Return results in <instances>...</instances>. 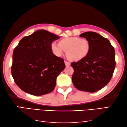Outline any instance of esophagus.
<instances>
[{"label": "esophagus", "instance_id": "obj_1", "mask_svg": "<svg viewBox=\"0 0 127 127\" xmlns=\"http://www.w3.org/2000/svg\"><path fill=\"white\" fill-rule=\"evenodd\" d=\"M64 63H65V66H69V65H70V63H69L68 62L64 61Z\"/></svg>", "mask_w": 127, "mask_h": 127}]
</instances>
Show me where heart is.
<instances>
[{
    "label": "heart",
    "instance_id": "heart-1",
    "mask_svg": "<svg viewBox=\"0 0 127 127\" xmlns=\"http://www.w3.org/2000/svg\"><path fill=\"white\" fill-rule=\"evenodd\" d=\"M50 48L57 57L63 56L66 52V57L71 62H79L86 58L91 50V43L86 38L70 36L62 39L58 44L52 43Z\"/></svg>",
    "mask_w": 127,
    "mask_h": 127
}]
</instances>
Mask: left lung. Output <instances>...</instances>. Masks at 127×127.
<instances>
[{
    "label": "left lung",
    "mask_w": 127,
    "mask_h": 127,
    "mask_svg": "<svg viewBox=\"0 0 127 127\" xmlns=\"http://www.w3.org/2000/svg\"><path fill=\"white\" fill-rule=\"evenodd\" d=\"M79 36L89 41L91 50L86 58L71 63L72 82L79 91L93 93L111 79L116 66L115 50L108 39L95 32H85Z\"/></svg>",
    "instance_id": "left-lung-1"
}]
</instances>
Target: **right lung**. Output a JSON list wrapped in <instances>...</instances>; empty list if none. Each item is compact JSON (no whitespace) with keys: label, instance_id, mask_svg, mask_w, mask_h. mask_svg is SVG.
<instances>
[{"label":"right lung","instance_id":"right-lung-1","mask_svg":"<svg viewBox=\"0 0 127 127\" xmlns=\"http://www.w3.org/2000/svg\"><path fill=\"white\" fill-rule=\"evenodd\" d=\"M60 38L41 29L23 38L13 54L11 74L16 84L31 95L39 96L54 89L57 78L65 68L50 45Z\"/></svg>","mask_w":127,"mask_h":127}]
</instances>
